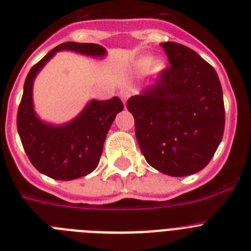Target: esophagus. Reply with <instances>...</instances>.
Here are the masks:
<instances>
[{
  "mask_svg": "<svg viewBox=\"0 0 251 251\" xmlns=\"http://www.w3.org/2000/svg\"><path fill=\"white\" fill-rule=\"evenodd\" d=\"M128 98H129V93L128 92H121V99L124 104L127 103Z\"/></svg>",
  "mask_w": 251,
  "mask_h": 251,
  "instance_id": "34e87169",
  "label": "esophagus"
}]
</instances>
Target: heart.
<instances>
[{"mask_svg":"<svg viewBox=\"0 0 251 251\" xmlns=\"http://www.w3.org/2000/svg\"><path fill=\"white\" fill-rule=\"evenodd\" d=\"M153 62H154V59L152 56L141 57V59H138L134 63V69H136V72L138 74L142 75L147 74L151 70H153L154 73H159L162 70H165L166 64L163 61H157L154 64H152Z\"/></svg>","mask_w":251,"mask_h":251,"instance_id":"b5f03b06","label":"heart"}]
</instances>
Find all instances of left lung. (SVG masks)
<instances>
[{
  "mask_svg": "<svg viewBox=\"0 0 251 251\" xmlns=\"http://www.w3.org/2000/svg\"><path fill=\"white\" fill-rule=\"evenodd\" d=\"M161 46L171 65L128 99L127 109L146 161L168 176H188L207 166L223 139V89L215 69L192 49Z\"/></svg>",
  "mask_w": 251,
  "mask_h": 251,
  "instance_id": "obj_1",
  "label": "left lung"
}]
</instances>
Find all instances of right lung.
<instances>
[{
	"label": "right lung",
	"instance_id": "obj_1",
	"mask_svg": "<svg viewBox=\"0 0 251 251\" xmlns=\"http://www.w3.org/2000/svg\"><path fill=\"white\" fill-rule=\"evenodd\" d=\"M60 50L103 57L105 49L97 44L64 43L35 64L28 72L17 112V130L28 159L39 172L54 179L70 181L86 176L97 168L106 133L115 115L123 110L118 97L109 100H90L83 112L69 123L52 126L36 115L32 85L37 73Z\"/></svg>",
	"mask_w": 251,
	"mask_h": 251
}]
</instances>
